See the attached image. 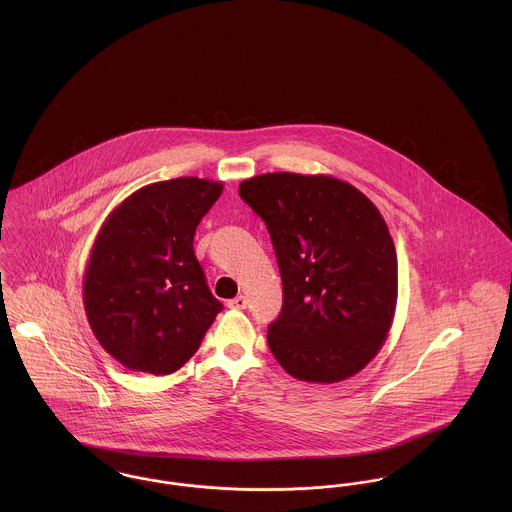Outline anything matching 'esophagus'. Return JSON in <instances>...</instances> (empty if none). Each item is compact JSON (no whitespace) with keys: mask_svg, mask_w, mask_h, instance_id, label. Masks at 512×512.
<instances>
[{"mask_svg":"<svg viewBox=\"0 0 512 512\" xmlns=\"http://www.w3.org/2000/svg\"><path fill=\"white\" fill-rule=\"evenodd\" d=\"M228 307H230V309H245V307H247L245 295H238V297L230 299V301H228Z\"/></svg>","mask_w":512,"mask_h":512,"instance_id":"esophagus-1","label":"esophagus"}]
</instances>
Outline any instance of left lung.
Masks as SVG:
<instances>
[{
  "mask_svg": "<svg viewBox=\"0 0 512 512\" xmlns=\"http://www.w3.org/2000/svg\"><path fill=\"white\" fill-rule=\"evenodd\" d=\"M265 220L284 305L268 326L274 359L297 380L334 384L363 370L388 338L397 255L376 205L328 174L268 172L240 184Z\"/></svg>",
  "mask_w": 512,
  "mask_h": 512,
  "instance_id": "8db88e82",
  "label": "left lung"
}]
</instances>
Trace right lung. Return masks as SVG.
<instances>
[{"label":"right lung","mask_w":512,"mask_h":512,"mask_svg":"<svg viewBox=\"0 0 512 512\" xmlns=\"http://www.w3.org/2000/svg\"><path fill=\"white\" fill-rule=\"evenodd\" d=\"M220 194L222 182L195 176L147 184L99 228L84 311L99 345L126 368L176 372L222 311L194 253L195 228Z\"/></svg>","instance_id":"obj_1"}]
</instances>
